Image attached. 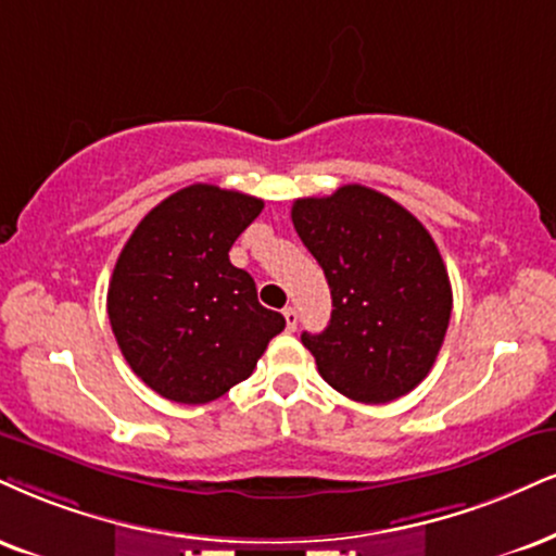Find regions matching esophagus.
I'll return each instance as SVG.
<instances>
[{"mask_svg": "<svg viewBox=\"0 0 556 556\" xmlns=\"http://www.w3.org/2000/svg\"><path fill=\"white\" fill-rule=\"evenodd\" d=\"M283 317H286V330L296 332V327H299V312L293 309V306H286Z\"/></svg>", "mask_w": 556, "mask_h": 556, "instance_id": "obj_1", "label": "esophagus"}]
</instances>
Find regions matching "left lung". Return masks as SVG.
<instances>
[{
	"label": "left lung",
	"instance_id": "obj_1",
	"mask_svg": "<svg viewBox=\"0 0 556 556\" xmlns=\"http://www.w3.org/2000/svg\"><path fill=\"white\" fill-rule=\"evenodd\" d=\"M291 218L332 293L325 332L301 334L321 379L363 404L413 392L433 368L454 306L433 237L366 185L299 198Z\"/></svg>",
	"mask_w": 556,
	"mask_h": 556
}]
</instances>
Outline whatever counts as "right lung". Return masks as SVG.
<instances>
[{
    "label": "right lung",
    "mask_w": 556,
    "mask_h": 556,
    "mask_svg": "<svg viewBox=\"0 0 556 556\" xmlns=\"http://www.w3.org/2000/svg\"><path fill=\"white\" fill-rule=\"evenodd\" d=\"M263 205L237 190L188 185L154 205L123 247L108 317L123 358L164 400H218L283 332V314L265 309L250 273L229 260Z\"/></svg>",
    "instance_id": "add662e5"
}]
</instances>
